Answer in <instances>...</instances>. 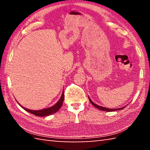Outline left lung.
Masks as SVG:
<instances>
[{
  "label": "left lung",
  "instance_id": "obj_1",
  "mask_svg": "<svg viewBox=\"0 0 150 150\" xmlns=\"http://www.w3.org/2000/svg\"><path fill=\"white\" fill-rule=\"evenodd\" d=\"M88 99H89L91 103L92 104V105L95 106V107L97 108L98 109H100L101 110H104V111H106V112H112V111H116V110H122V109L124 108V107H122L120 108H105V107H103V106H98L96 105V104L94 103L92 100H91V98H89V96H88Z\"/></svg>",
  "mask_w": 150,
  "mask_h": 150
}]
</instances>
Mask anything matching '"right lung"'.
<instances>
[{
  "label": "right lung",
  "mask_w": 150,
  "mask_h": 150,
  "mask_svg": "<svg viewBox=\"0 0 150 150\" xmlns=\"http://www.w3.org/2000/svg\"><path fill=\"white\" fill-rule=\"evenodd\" d=\"M63 100H64V92L63 91V93H62V96H61L59 100L55 104V105L51 106V107L47 108L42 109V110H29V109L23 107V106L20 105L19 103L18 104L22 108H24V110H26L27 112H29L30 113L32 114V115L38 116H49V115H52V114L55 113L56 112L59 110V108L62 107V106L63 105Z\"/></svg>",
  "instance_id": "1"
}]
</instances>
